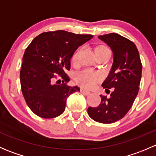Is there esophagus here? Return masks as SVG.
<instances>
[{
  "instance_id": "34e87169",
  "label": "esophagus",
  "mask_w": 156,
  "mask_h": 156,
  "mask_svg": "<svg viewBox=\"0 0 156 156\" xmlns=\"http://www.w3.org/2000/svg\"><path fill=\"white\" fill-rule=\"evenodd\" d=\"M81 92L83 94H85V95H89V94H90V92L89 90H87L86 89H84V88H81Z\"/></svg>"
}]
</instances>
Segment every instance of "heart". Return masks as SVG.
<instances>
[{"label":"heart","mask_w":156,"mask_h":156,"mask_svg":"<svg viewBox=\"0 0 156 156\" xmlns=\"http://www.w3.org/2000/svg\"><path fill=\"white\" fill-rule=\"evenodd\" d=\"M96 49H108L106 47L100 46ZM77 54L73 57V61H76ZM102 77L97 72L90 69H84L76 75V81L81 86L86 88H91L96 85L101 80Z\"/></svg>","instance_id":"1"}]
</instances>
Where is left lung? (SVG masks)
I'll return each mask as SVG.
<instances>
[{
	"label": "left lung",
	"mask_w": 156,
	"mask_h": 156,
	"mask_svg": "<svg viewBox=\"0 0 156 156\" xmlns=\"http://www.w3.org/2000/svg\"><path fill=\"white\" fill-rule=\"evenodd\" d=\"M99 38L112 49L113 63L109 74L102 84L110 97H101L97 107H89L87 113L95 122L114 123L122 119L130 110L139 91L142 63L136 45L116 33L100 35Z\"/></svg>",
	"instance_id": "obj_1"
}]
</instances>
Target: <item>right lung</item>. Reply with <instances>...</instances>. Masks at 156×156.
Here are the masks:
<instances>
[{"mask_svg":"<svg viewBox=\"0 0 156 156\" xmlns=\"http://www.w3.org/2000/svg\"><path fill=\"white\" fill-rule=\"evenodd\" d=\"M93 37L58 30L41 33L33 39L23 55L20 83L25 100L34 114L52 119L65 111L67 98L80 91L78 86L67 85L70 79L65 70L70 69L74 52Z\"/></svg>","mask_w":156,"mask_h":156,"instance_id":"1","label":"right lung"}]
</instances>
